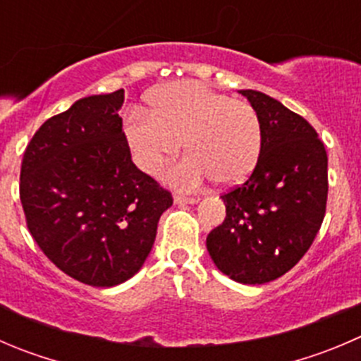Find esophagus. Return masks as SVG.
I'll return each instance as SVG.
<instances>
[{
  "label": "esophagus",
  "instance_id": "obj_1",
  "mask_svg": "<svg viewBox=\"0 0 361 361\" xmlns=\"http://www.w3.org/2000/svg\"><path fill=\"white\" fill-rule=\"evenodd\" d=\"M197 201L199 197H188V195H181V194L174 195V202H176V204H195Z\"/></svg>",
  "mask_w": 361,
  "mask_h": 361
}]
</instances>
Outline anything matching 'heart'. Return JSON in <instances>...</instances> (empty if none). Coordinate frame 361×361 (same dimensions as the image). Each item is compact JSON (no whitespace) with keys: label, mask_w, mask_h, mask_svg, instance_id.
Masks as SVG:
<instances>
[{"label":"heart","mask_w":361,"mask_h":361,"mask_svg":"<svg viewBox=\"0 0 361 361\" xmlns=\"http://www.w3.org/2000/svg\"><path fill=\"white\" fill-rule=\"evenodd\" d=\"M135 164L157 174L185 142L188 155L166 173L180 188L208 180L231 187L247 180L262 149V125L254 107L197 80L164 84L149 97L148 111H135L125 125Z\"/></svg>","instance_id":"heart-1"}]
</instances>
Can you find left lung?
I'll return each instance as SVG.
<instances>
[{
	"mask_svg": "<svg viewBox=\"0 0 361 361\" xmlns=\"http://www.w3.org/2000/svg\"><path fill=\"white\" fill-rule=\"evenodd\" d=\"M262 125L259 162L222 194L226 219L206 238L216 268L241 284L282 277L305 255L326 213L328 155L312 125L254 90H241Z\"/></svg>",
	"mask_w": 361,
	"mask_h": 361,
	"instance_id": "8db88e82",
	"label": "left lung"
}]
</instances>
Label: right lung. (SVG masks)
<instances>
[{
	"instance_id": "1",
	"label": "right lung",
	"mask_w": 361,
	"mask_h": 361,
	"mask_svg": "<svg viewBox=\"0 0 361 361\" xmlns=\"http://www.w3.org/2000/svg\"><path fill=\"white\" fill-rule=\"evenodd\" d=\"M123 90L80 99L27 145L19 194L27 229L63 274L113 288L137 274L173 195L132 162Z\"/></svg>"
}]
</instances>
